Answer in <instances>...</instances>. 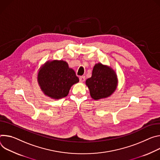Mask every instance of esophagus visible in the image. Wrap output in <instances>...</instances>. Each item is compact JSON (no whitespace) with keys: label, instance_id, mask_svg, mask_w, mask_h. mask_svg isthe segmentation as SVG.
Here are the masks:
<instances>
[{"label":"esophagus","instance_id":"1","mask_svg":"<svg viewBox=\"0 0 160 160\" xmlns=\"http://www.w3.org/2000/svg\"><path fill=\"white\" fill-rule=\"evenodd\" d=\"M84 81H85V77H84V76H80V77H79V81H80V82H84Z\"/></svg>","mask_w":160,"mask_h":160}]
</instances>
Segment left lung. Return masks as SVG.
<instances>
[{
  "mask_svg": "<svg viewBox=\"0 0 160 160\" xmlns=\"http://www.w3.org/2000/svg\"><path fill=\"white\" fill-rule=\"evenodd\" d=\"M86 84L91 97L94 100H99L110 96L115 91L116 75L112 68L98 63L94 66L92 76L86 81Z\"/></svg>",
  "mask_w": 160,
  "mask_h": 160,
  "instance_id": "left-lung-1",
  "label": "left lung"
}]
</instances>
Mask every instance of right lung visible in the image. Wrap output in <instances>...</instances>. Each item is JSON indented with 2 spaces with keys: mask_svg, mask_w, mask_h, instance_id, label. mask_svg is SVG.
Instances as JSON below:
<instances>
[{
  "mask_svg": "<svg viewBox=\"0 0 160 160\" xmlns=\"http://www.w3.org/2000/svg\"><path fill=\"white\" fill-rule=\"evenodd\" d=\"M38 81L46 95L58 99L67 96L71 86L78 82L79 78L67 62L60 60L46 63L39 70Z\"/></svg>",
  "mask_w": 160,
  "mask_h": 160,
  "instance_id": "1",
  "label": "right lung"
}]
</instances>
